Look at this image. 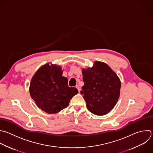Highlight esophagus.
Wrapping results in <instances>:
<instances>
[{
	"instance_id": "esophagus-1",
	"label": "esophagus",
	"mask_w": 153,
	"mask_h": 153,
	"mask_svg": "<svg viewBox=\"0 0 153 153\" xmlns=\"http://www.w3.org/2000/svg\"><path fill=\"white\" fill-rule=\"evenodd\" d=\"M76 88L78 89V91H79V93L80 91H81V88L79 87V86L78 85H76Z\"/></svg>"
}]
</instances>
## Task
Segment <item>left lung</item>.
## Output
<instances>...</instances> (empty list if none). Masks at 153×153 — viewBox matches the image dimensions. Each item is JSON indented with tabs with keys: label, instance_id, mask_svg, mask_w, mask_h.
Returning <instances> with one entry per match:
<instances>
[{
	"label": "left lung",
	"instance_id": "obj_1",
	"mask_svg": "<svg viewBox=\"0 0 153 153\" xmlns=\"http://www.w3.org/2000/svg\"><path fill=\"white\" fill-rule=\"evenodd\" d=\"M84 85L81 94L89 111L97 115L109 113L120 97L121 81L105 63L95 61L91 68L82 69Z\"/></svg>",
	"mask_w": 153,
	"mask_h": 153
}]
</instances>
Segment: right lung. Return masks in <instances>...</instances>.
Instances as JSON below:
<instances>
[{
  "instance_id": "obj_1",
  "label": "right lung",
  "mask_w": 153,
  "mask_h": 153,
  "mask_svg": "<svg viewBox=\"0 0 153 153\" xmlns=\"http://www.w3.org/2000/svg\"><path fill=\"white\" fill-rule=\"evenodd\" d=\"M62 67L46 63L33 76L29 87L31 97L37 106L48 114H56L69 105L70 100L78 93L68 86V79L63 76Z\"/></svg>"
}]
</instances>
